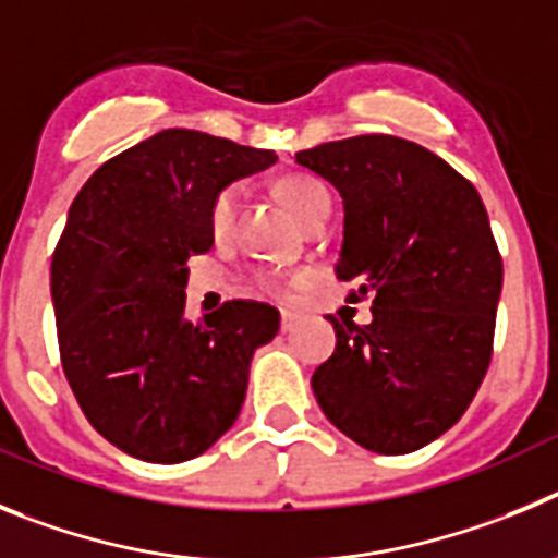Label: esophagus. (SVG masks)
Wrapping results in <instances>:
<instances>
[{"instance_id":"obj_1","label":"esophagus","mask_w":558,"mask_h":558,"mask_svg":"<svg viewBox=\"0 0 558 558\" xmlns=\"http://www.w3.org/2000/svg\"><path fill=\"white\" fill-rule=\"evenodd\" d=\"M294 328H298V314L283 311V314H280V330H283V333H289V330H294Z\"/></svg>"}]
</instances>
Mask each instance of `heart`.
Here are the masks:
<instances>
[{
  "label": "heart",
  "instance_id": "heart-1",
  "mask_svg": "<svg viewBox=\"0 0 558 558\" xmlns=\"http://www.w3.org/2000/svg\"><path fill=\"white\" fill-rule=\"evenodd\" d=\"M239 197H242V192H239L235 185H230V189H225V192L214 199V205H210V214H208L210 233L225 235L230 228H233V217H235V208H239ZM280 197L286 199V205L291 208V214H294V217L303 222V219L308 217L316 205L328 199V192H325L323 185L311 178H286L283 183H280ZM258 283L269 291H280V280L275 278L272 272H258Z\"/></svg>",
  "mask_w": 558,
  "mask_h": 558
}]
</instances>
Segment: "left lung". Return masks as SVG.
Listing matches in <instances>:
<instances>
[{"instance_id":"1","label":"left lung","mask_w":558,"mask_h":558,"mask_svg":"<svg viewBox=\"0 0 558 558\" xmlns=\"http://www.w3.org/2000/svg\"><path fill=\"white\" fill-rule=\"evenodd\" d=\"M344 205L336 275L373 294V323L344 319L316 366V403L384 456L425 448L473 403L492 359L504 260L478 192L439 155L355 135L294 155ZM355 298V294H353Z\"/></svg>"}]
</instances>
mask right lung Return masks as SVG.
I'll return each instance as SVG.
<instances>
[{
  "instance_id": "1",
  "label": "right lung",
  "mask_w": 558,
  "mask_h": 558,
  "mask_svg": "<svg viewBox=\"0 0 558 558\" xmlns=\"http://www.w3.org/2000/svg\"><path fill=\"white\" fill-rule=\"evenodd\" d=\"M275 160L199 130H160L102 163L69 208L52 255L60 361L88 423L133 459H194L242 411L250 361L280 314L233 300L189 323L185 260L214 244V199Z\"/></svg>"
}]
</instances>
